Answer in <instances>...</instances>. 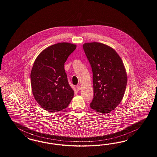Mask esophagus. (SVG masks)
<instances>
[{"instance_id":"34e87169","label":"esophagus","mask_w":157,"mask_h":157,"mask_svg":"<svg viewBox=\"0 0 157 157\" xmlns=\"http://www.w3.org/2000/svg\"><path fill=\"white\" fill-rule=\"evenodd\" d=\"M76 89L77 91H79L81 89V86H77L76 87Z\"/></svg>"}]
</instances>
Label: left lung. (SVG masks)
Segmentation results:
<instances>
[{"instance_id": "left-lung-1", "label": "left lung", "mask_w": 157, "mask_h": 157, "mask_svg": "<svg viewBox=\"0 0 157 157\" xmlns=\"http://www.w3.org/2000/svg\"><path fill=\"white\" fill-rule=\"evenodd\" d=\"M83 50L92 67L94 98L90 108L108 114L124 96L127 74L123 61L111 47L98 42L85 43Z\"/></svg>"}]
</instances>
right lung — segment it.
I'll return each instance as SVG.
<instances>
[{
	"label": "right lung",
	"mask_w": 157,
	"mask_h": 157,
	"mask_svg": "<svg viewBox=\"0 0 157 157\" xmlns=\"http://www.w3.org/2000/svg\"><path fill=\"white\" fill-rule=\"evenodd\" d=\"M76 48V44L68 42L54 44L44 49L35 60L31 73L33 96L49 112L67 108L74 96L64 63Z\"/></svg>",
	"instance_id": "right-lung-1"
}]
</instances>
